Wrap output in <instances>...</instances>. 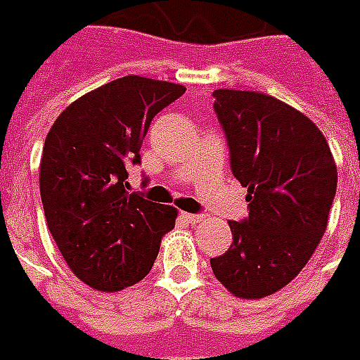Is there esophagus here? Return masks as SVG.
Wrapping results in <instances>:
<instances>
[{
	"label": "esophagus",
	"mask_w": 360,
	"mask_h": 360,
	"mask_svg": "<svg viewBox=\"0 0 360 360\" xmlns=\"http://www.w3.org/2000/svg\"><path fill=\"white\" fill-rule=\"evenodd\" d=\"M182 220L188 221V224H199L202 221V216L201 214H190V212H182Z\"/></svg>",
	"instance_id": "34e87169"
}]
</instances>
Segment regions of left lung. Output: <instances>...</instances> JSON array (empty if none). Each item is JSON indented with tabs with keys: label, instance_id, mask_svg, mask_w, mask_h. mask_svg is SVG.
I'll use <instances>...</instances> for the list:
<instances>
[{
	"label": "left lung",
	"instance_id": "1",
	"mask_svg": "<svg viewBox=\"0 0 360 360\" xmlns=\"http://www.w3.org/2000/svg\"><path fill=\"white\" fill-rule=\"evenodd\" d=\"M212 96L231 172L248 191V216L229 220L233 243L210 267L235 296L264 298L288 285L323 239L336 163L317 125L285 102L228 89Z\"/></svg>",
	"mask_w": 360,
	"mask_h": 360
}]
</instances>
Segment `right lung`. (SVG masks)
Returning a JSON list of instances; mask_svg holds the SVG:
<instances>
[{"mask_svg":"<svg viewBox=\"0 0 360 360\" xmlns=\"http://www.w3.org/2000/svg\"><path fill=\"white\" fill-rule=\"evenodd\" d=\"M184 93L125 75L72 102L45 139L39 191L49 231L75 277L96 290L144 279L174 228V207L127 191V167L140 165L151 119Z\"/></svg>","mask_w":360,"mask_h":360,"instance_id":"obj_1","label":"right lung"}]
</instances>
